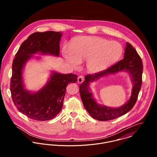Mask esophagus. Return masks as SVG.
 <instances>
[{
	"label": "esophagus",
	"instance_id": "esophagus-1",
	"mask_svg": "<svg viewBox=\"0 0 157 157\" xmlns=\"http://www.w3.org/2000/svg\"><path fill=\"white\" fill-rule=\"evenodd\" d=\"M84 80V78H83V77L82 75H79L78 77V78H77V81H78V83H81L83 82Z\"/></svg>",
	"mask_w": 157,
	"mask_h": 157
}]
</instances>
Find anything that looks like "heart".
<instances>
[{"label": "heart", "mask_w": 157, "mask_h": 157, "mask_svg": "<svg viewBox=\"0 0 157 157\" xmlns=\"http://www.w3.org/2000/svg\"><path fill=\"white\" fill-rule=\"evenodd\" d=\"M123 52L122 46L117 42L95 36H80L74 39L69 51L63 49L67 63L77 67L86 60V67L92 72H97L109 67L117 61Z\"/></svg>", "instance_id": "heart-1"}]
</instances>
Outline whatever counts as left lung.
Segmentation results:
<instances>
[{
    "mask_svg": "<svg viewBox=\"0 0 157 157\" xmlns=\"http://www.w3.org/2000/svg\"><path fill=\"white\" fill-rule=\"evenodd\" d=\"M124 70L130 73L133 83L130 99L121 107L115 109L98 104L89 89L90 83L104 76ZM142 74L143 64L141 57L132 45L127 42L123 60L105 70L85 76V81L79 87L80 97L85 108L93 118L99 121L111 120L126 114L132 109L136 101L142 84Z\"/></svg>",
    "mask_w": 157,
    "mask_h": 157,
    "instance_id": "1",
    "label": "left lung"
}]
</instances>
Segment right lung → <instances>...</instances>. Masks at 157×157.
Masks as SVG:
<instances>
[{"label":"right lung","mask_w":157,"mask_h":157,"mask_svg":"<svg viewBox=\"0 0 157 157\" xmlns=\"http://www.w3.org/2000/svg\"><path fill=\"white\" fill-rule=\"evenodd\" d=\"M62 36L61 32L51 31L34 33L23 42L13 60L10 83L12 99L17 109L32 120L54 118L63 107L68 83L77 81L75 74L52 71L48 83L39 91L32 93L24 88L22 70L26 62L37 53L59 57Z\"/></svg>","instance_id":"obj_1"}]
</instances>
